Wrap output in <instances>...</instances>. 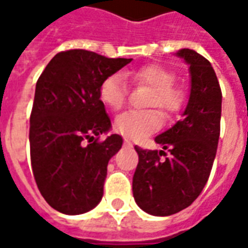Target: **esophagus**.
I'll return each mask as SVG.
<instances>
[{
  "instance_id": "obj_1",
  "label": "esophagus",
  "mask_w": 248,
  "mask_h": 248,
  "mask_svg": "<svg viewBox=\"0 0 248 248\" xmlns=\"http://www.w3.org/2000/svg\"><path fill=\"white\" fill-rule=\"evenodd\" d=\"M124 146H127V147H133V143H131V140H127V138H124Z\"/></svg>"
}]
</instances>
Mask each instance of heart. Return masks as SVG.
Wrapping results in <instances>:
<instances>
[{
	"mask_svg": "<svg viewBox=\"0 0 248 248\" xmlns=\"http://www.w3.org/2000/svg\"><path fill=\"white\" fill-rule=\"evenodd\" d=\"M124 76L129 77L134 83L146 85L153 89V94L147 101V106H156L167 115L178 113L185 103V93L181 87H175L174 71L165 66L146 65L137 70L127 71ZM127 85L124 74L114 73L105 78L99 87V98L103 105L111 110H118L126 101ZM161 114L155 110L137 111L129 110L119 114L114 121V129L117 133L130 140H142L149 134L161 129Z\"/></svg>",
	"mask_w": 248,
	"mask_h": 248,
	"instance_id": "1",
	"label": "heart"
}]
</instances>
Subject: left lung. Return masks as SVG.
<instances>
[{"label":"left lung","instance_id":"1","mask_svg":"<svg viewBox=\"0 0 248 248\" xmlns=\"http://www.w3.org/2000/svg\"><path fill=\"white\" fill-rule=\"evenodd\" d=\"M188 65L190 95L182 119L156 135L158 150L135 146L140 156L133 177V195L145 213L167 217L188 207L202 192L213 167L222 113V92L211 63L191 49L178 50ZM167 150L172 155L160 159Z\"/></svg>","mask_w":248,"mask_h":248}]
</instances>
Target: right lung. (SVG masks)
I'll return each instance as SVG.
<instances>
[{
	"mask_svg": "<svg viewBox=\"0 0 248 248\" xmlns=\"http://www.w3.org/2000/svg\"><path fill=\"white\" fill-rule=\"evenodd\" d=\"M131 61L82 49L62 51L37 81L30 115L31 169L42 197L60 213L85 214L102 199L108 163L124 140L118 134L95 140L111 130L99 87Z\"/></svg>",
	"mask_w": 248,
	"mask_h": 248,
	"instance_id": "obj_1",
	"label": "right lung"
}]
</instances>
